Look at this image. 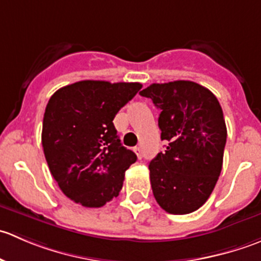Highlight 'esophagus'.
Listing matches in <instances>:
<instances>
[{
  "instance_id": "1",
  "label": "esophagus",
  "mask_w": 261,
  "mask_h": 261,
  "mask_svg": "<svg viewBox=\"0 0 261 261\" xmlns=\"http://www.w3.org/2000/svg\"><path fill=\"white\" fill-rule=\"evenodd\" d=\"M134 151H135V154L138 155V158H139V159H141V158H143V151H141V149H140V147H138V146H136V147H134Z\"/></svg>"
}]
</instances>
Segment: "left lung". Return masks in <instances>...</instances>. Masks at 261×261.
Here are the masks:
<instances>
[{
	"mask_svg": "<svg viewBox=\"0 0 261 261\" xmlns=\"http://www.w3.org/2000/svg\"><path fill=\"white\" fill-rule=\"evenodd\" d=\"M140 94L160 109V138L169 143L149 164L152 194L168 213L197 211L222 169L227 130L220 102L191 81L152 83Z\"/></svg>",
	"mask_w": 261,
	"mask_h": 261,
	"instance_id": "1",
	"label": "left lung"
}]
</instances>
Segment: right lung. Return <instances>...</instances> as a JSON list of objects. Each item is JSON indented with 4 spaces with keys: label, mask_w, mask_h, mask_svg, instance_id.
I'll return each instance as SVG.
<instances>
[{
    "label": "right lung",
    "mask_w": 261,
    "mask_h": 261,
    "mask_svg": "<svg viewBox=\"0 0 261 261\" xmlns=\"http://www.w3.org/2000/svg\"><path fill=\"white\" fill-rule=\"evenodd\" d=\"M140 83L81 81L50 97L43 120L44 155L63 193L89 208L118 196L125 172L136 162L115 128L116 114Z\"/></svg>",
    "instance_id": "add662e5"
}]
</instances>
